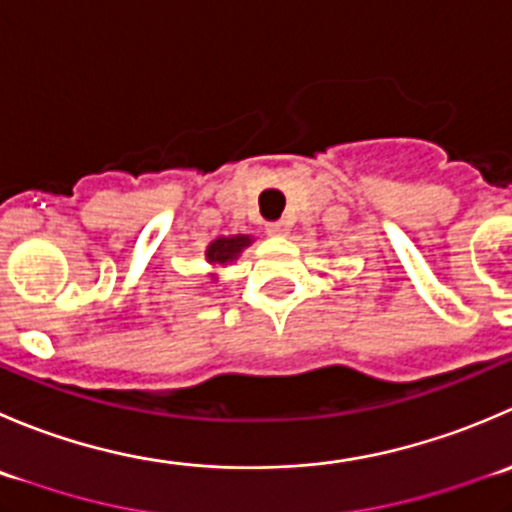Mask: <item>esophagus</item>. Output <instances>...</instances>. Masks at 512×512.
<instances>
[{"mask_svg":"<svg viewBox=\"0 0 512 512\" xmlns=\"http://www.w3.org/2000/svg\"><path fill=\"white\" fill-rule=\"evenodd\" d=\"M287 230H290V222L287 220H277L267 225V232H270V235H287Z\"/></svg>","mask_w":512,"mask_h":512,"instance_id":"34e87169","label":"esophagus"}]
</instances>
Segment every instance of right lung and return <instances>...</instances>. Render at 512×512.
I'll list each match as a JSON object with an SVG mask.
<instances>
[{
  "label": "right lung",
  "mask_w": 512,
  "mask_h": 512,
  "mask_svg": "<svg viewBox=\"0 0 512 512\" xmlns=\"http://www.w3.org/2000/svg\"><path fill=\"white\" fill-rule=\"evenodd\" d=\"M250 237L245 235H237V237H220V240L212 242L210 247H207V260L210 262H220V265H225V262L235 260L237 255H240L242 250H245L247 245H250Z\"/></svg>",
  "instance_id": "1"
}]
</instances>
